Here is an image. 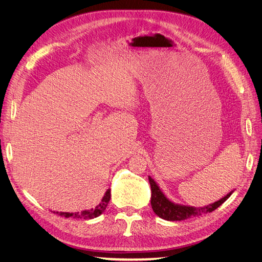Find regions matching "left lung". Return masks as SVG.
Segmentation results:
<instances>
[{
    "label": "left lung",
    "instance_id": "obj_1",
    "mask_svg": "<svg viewBox=\"0 0 262 262\" xmlns=\"http://www.w3.org/2000/svg\"><path fill=\"white\" fill-rule=\"evenodd\" d=\"M148 181L150 185V191H152V196H150V205H152V209L157 216H160L161 219L166 221H182L191 216H199L202 215V214L210 213L217 209L222 203H224L234 192L233 190V191H231L216 202L205 205V207L202 208H195L190 207V205H184L172 202L164 194L161 188L158 187L156 181L152 177L148 176Z\"/></svg>",
    "mask_w": 262,
    "mask_h": 262
}]
</instances>
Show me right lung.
Here are the masks:
<instances>
[{
  "mask_svg": "<svg viewBox=\"0 0 262 262\" xmlns=\"http://www.w3.org/2000/svg\"><path fill=\"white\" fill-rule=\"evenodd\" d=\"M110 189H108L105 192L104 196L100 201L98 205H96L94 209L91 210H84L82 212H74V213H70V212H53L55 214H58L60 216H64V217H73V219H84V220H92L99 216L100 214L104 213L106 210L107 205L110 201Z\"/></svg>",
  "mask_w": 262,
  "mask_h": 262,
  "instance_id": "obj_1",
  "label": "right lung"
}]
</instances>
